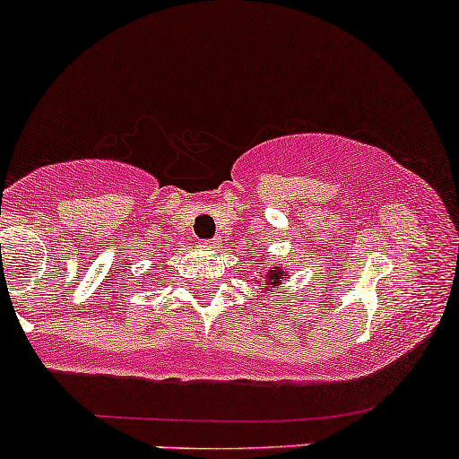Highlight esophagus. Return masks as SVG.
<instances>
[{"instance_id": "esophagus-1", "label": "esophagus", "mask_w": 459, "mask_h": 459, "mask_svg": "<svg viewBox=\"0 0 459 459\" xmlns=\"http://www.w3.org/2000/svg\"><path fill=\"white\" fill-rule=\"evenodd\" d=\"M218 239H220V237H213V239H207V241H204V244H209V246H215V244H218Z\"/></svg>"}]
</instances>
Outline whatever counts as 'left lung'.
Listing matches in <instances>:
<instances>
[{
    "instance_id": "1",
    "label": "left lung",
    "mask_w": 459,
    "mask_h": 459,
    "mask_svg": "<svg viewBox=\"0 0 459 459\" xmlns=\"http://www.w3.org/2000/svg\"><path fill=\"white\" fill-rule=\"evenodd\" d=\"M281 273H284V272L278 270V267H272V270L267 272V284H276L278 282V276H281Z\"/></svg>"
}]
</instances>
